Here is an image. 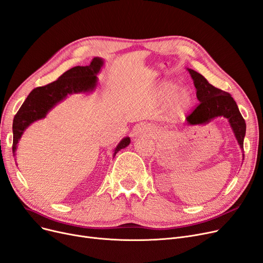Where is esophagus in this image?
<instances>
[{
	"instance_id": "34e87169",
	"label": "esophagus",
	"mask_w": 263,
	"mask_h": 263,
	"mask_svg": "<svg viewBox=\"0 0 263 263\" xmlns=\"http://www.w3.org/2000/svg\"><path fill=\"white\" fill-rule=\"evenodd\" d=\"M145 132H147V129H146V127H144V125H139V127H136V129L134 130L135 135H140Z\"/></svg>"
}]
</instances>
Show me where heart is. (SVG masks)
Segmentation results:
<instances>
[{
	"instance_id": "1",
	"label": "heart",
	"mask_w": 263,
	"mask_h": 263,
	"mask_svg": "<svg viewBox=\"0 0 263 263\" xmlns=\"http://www.w3.org/2000/svg\"><path fill=\"white\" fill-rule=\"evenodd\" d=\"M177 85L174 82H164L160 86L159 92L162 98H168L176 90ZM191 103V97L189 91L186 89H179L171 97L170 100V106L175 115L184 112Z\"/></svg>"
}]
</instances>
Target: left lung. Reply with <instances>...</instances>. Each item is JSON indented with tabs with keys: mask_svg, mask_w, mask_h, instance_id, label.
Here are the masks:
<instances>
[{
	"mask_svg": "<svg viewBox=\"0 0 263 263\" xmlns=\"http://www.w3.org/2000/svg\"><path fill=\"white\" fill-rule=\"evenodd\" d=\"M188 71L197 89V98L200 103L187 117L190 124L206 122L212 118L223 116L229 119L235 133L236 140L242 148L244 147V136L246 123L230 93L211 85L208 79L200 73L188 68Z\"/></svg>",
	"mask_w": 263,
	"mask_h": 263,
	"instance_id": "obj_1",
	"label": "left lung"
}]
</instances>
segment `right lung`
I'll return each mask as SVG.
<instances>
[{"label": "right lung", "mask_w": 263, "mask_h": 263, "mask_svg": "<svg viewBox=\"0 0 263 263\" xmlns=\"http://www.w3.org/2000/svg\"><path fill=\"white\" fill-rule=\"evenodd\" d=\"M103 64L100 58H93L90 64L86 66H75L71 70L64 72L57 81L33 89L24 104L14 117L13 122V154L16 152L18 141L27 127L35 120L42 119L49 109H51L58 102L63 100L67 95L86 92L92 90L97 85V74ZM130 144V139H123L115 149L116 154ZM15 156V155H14Z\"/></svg>", "instance_id": "1"}]
</instances>
